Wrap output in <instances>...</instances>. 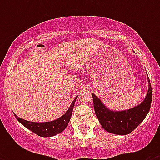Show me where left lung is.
<instances>
[{"instance_id": "left-lung-1", "label": "left lung", "mask_w": 160, "mask_h": 160, "mask_svg": "<svg viewBox=\"0 0 160 160\" xmlns=\"http://www.w3.org/2000/svg\"><path fill=\"white\" fill-rule=\"evenodd\" d=\"M148 82L149 89L144 101L127 110H111L95 94H92L95 114L103 129L112 134L125 135L139 126L149 113L151 105L152 88L149 77Z\"/></svg>"}]
</instances>
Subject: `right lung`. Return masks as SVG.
I'll return each mask as SVG.
<instances>
[{
	"mask_svg": "<svg viewBox=\"0 0 160 160\" xmlns=\"http://www.w3.org/2000/svg\"><path fill=\"white\" fill-rule=\"evenodd\" d=\"M78 96L75 98V100H73L71 103L70 108L68 109L65 114H63L62 116L58 118V119L49 122H31L28 120L19 118L15 114V116L17 119L21 124H23L24 126L30 129L31 131L36 134L37 135L41 137H52L55 136L56 134H60L63 130L67 127L69 122H70V117L72 114L73 108L75 105V102Z\"/></svg>",
	"mask_w": 160,
	"mask_h": 160,
	"instance_id": "obj_1",
	"label": "right lung"
}]
</instances>
